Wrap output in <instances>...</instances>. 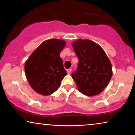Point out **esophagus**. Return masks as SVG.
I'll use <instances>...</instances> for the list:
<instances>
[{
	"label": "esophagus",
	"mask_w": 135,
	"mask_h": 135,
	"mask_svg": "<svg viewBox=\"0 0 135 135\" xmlns=\"http://www.w3.org/2000/svg\"><path fill=\"white\" fill-rule=\"evenodd\" d=\"M71 71H72V69H71V68H70V69H67V73H68V74H71Z\"/></svg>",
	"instance_id": "obj_1"
}]
</instances>
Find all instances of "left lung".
I'll return each mask as SVG.
<instances>
[{
	"label": "left lung",
	"instance_id": "obj_1",
	"mask_svg": "<svg viewBox=\"0 0 135 135\" xmlns=\"http://www.w3.org/2000/svg\"><path fill=\"white\" fill-rule=\"evenodd\" d=\"M73 47L79 59L77 70L72 73L77 88L88 97L98 95L112 77L109 59L98 44L90 40L79 39Z\"/></svg>",
	"mask_w": 135,
	"mask_h": 135
}]
</instances>
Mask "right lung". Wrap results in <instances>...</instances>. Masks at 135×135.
<instances>
[{"mask_svg":"<svg viewBox=\"0 0 135 135\" xmlns=\"http://www.w3.org/2000/svg\"><path fill=\"white\" fill-rule=\"evenodd\" d=\"M64 40L53 38L42 42L33 51L25 64L27 80L35 91L50 95L56 91L67 72L63 67L60 52Z\"/></svg>","mask_w":135,"mask_h":135,"instance_id":"1","label":"right lung"}]
</instances>
